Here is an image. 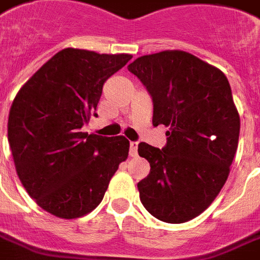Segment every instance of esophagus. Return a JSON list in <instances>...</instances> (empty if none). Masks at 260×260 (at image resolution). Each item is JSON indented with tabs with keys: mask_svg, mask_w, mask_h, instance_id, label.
Instances as JSON below:
<instances>
[{
	"mask_svg": "<svg viewBox=\"0 0 260 260\" xmlns=\"http://www.w3.org/2000/svg\"><path fill=\"white\" fill-rule=\"evenodd\" d=\"M137 147H139V143L137 141H131L129 143V154L132 157L137 154Z\"/></svg>",
	"mask_w": 260,
	"mask_h": 260,
	"instance_id": "34e87169",
	"label": "esophagus"
}]
</instances>
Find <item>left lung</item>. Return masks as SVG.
I'll return each mask as SVG.
<instances>
[{
  "mask_svg": "<svg viewBox=\"0 0 260 260\" xmlns=\"http://www.w3.org/2000/svg\"><path fill=\"white\" fill-rule=\"evenodd\" d=\"M153 100L154 126L164 124L162 149L139 144L150 172L137 187L144 208L168 223L205 211L230 173L241 119L221 70L181 50L144 55L128 66Z\"/></svg>",
  "mask_w": 260,
  "mask_h": 260,
  "instance_id": "1",
  "label": "left lung"
}]
</instances>
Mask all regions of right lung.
<instances>
[{
    "label": "right lung",
    "mask_w": 260,
    "mask_h": 260,
    "mask_svg": "<svg viewBox=\"0 0 260 260\" xmlns=\"http://www.w3.org/2000/svg\"><path fill=\"white\" fill-rule=\"evenodd\" d=\"M129 54L63 49L21 87L8 120L15 171L30 197L50 214L74 219L102 202L126 160L129 141L80 132L96 115L103 84Z\"/></svg>",
    "instance_id": "obj_1"
}]
</instances>
